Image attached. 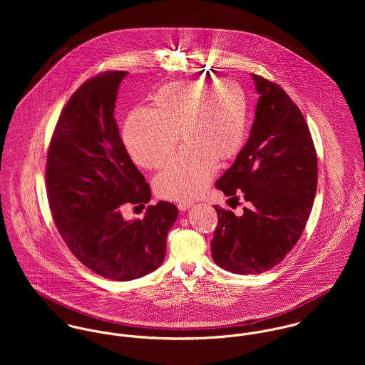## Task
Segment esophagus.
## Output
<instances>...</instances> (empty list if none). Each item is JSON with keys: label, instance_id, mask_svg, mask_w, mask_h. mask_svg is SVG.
<instances>
[{"label": "esophagus", "instance_id": "1", "mask_svg": "<svg viewBox=\"0 0 365 365\" xmlns=\"http://www.w3.org/2000/svg\"><path fill=\"white\" fill-rule=\"evenodd\" d=\"M192 205H194V204H192V202H190V201H182V202H178V204H177L178 209H180V210H182V212H184V210H187L188 208H191Z\"/></svg>", "mask_w": 365, "mask_h": 365}]
</instances>
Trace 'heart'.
I'll list each match as a JSON object with an SVG mask.
<instances>
[{"mask_svg":"<svg viewBox=\"0 0 365 365\" xmlns=\"http://www.w3.org/2000/svg\"><path fill=\"white\" fill-rule=\"evenodd\" d=\"M249 97L235 78L174 81L158 88L149 109L133 110L122 132L132 160L149 170L163 167L178 135L185 149L155 180L157 195L184 201L200 197L216 170L242 150L249 128Z\"/></svg>","mask_w":365,"mask_h":365,"instance_id":"heart-1","label":"heart"}]
</instances>
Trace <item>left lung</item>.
<instances>
[{
	"mask_svg": "<svg viewBox=\"0 0 365 365\" xmlns=\"http://www.w3.org/2000/svg\"><path fill=\"white\" fill-rule=\"evenodd\" d=\"M259 94L245 148L215 187L249 202L243 215L215 207L213 261L235 274H260L292 250L312 210L317 158L299 108L277 84L252 74Z\"/></svg>",
	"mask_w": 365,
	"mask_h": 365,
	"instance_id": "8db88e82",
	"label": "left lung"
}]
</instances>
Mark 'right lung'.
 Returning a JSON list of instances; mask_svg holds the SVG:
<instances>
[{
  "mask_svg": "<svg viewBox=\"0 0 365 365\" xmlns=\"http://www.w3.org/2000/svg\"><path fill=\"white\" fill-rule=\"evenodd\" d=\"M126 71L86 81L63 108L53 133L46 187L53 219L70 252L113 281H130L164 261L178 209L149 205L143 219L125 220L120 207L148 204L150 187L136 168L113 118Z\"/></svg>",
  "mask_w": 365,
  "mask_h": 365,
  "instance_id": "obj_1",
  "label": "right lung"
}]
</instances>
